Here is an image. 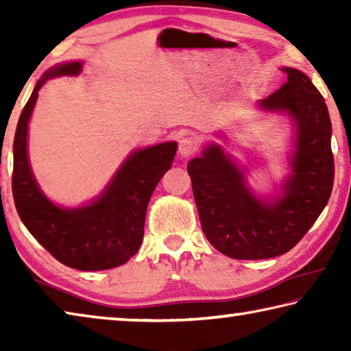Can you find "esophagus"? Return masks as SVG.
Returning a JSON list of instances; mask_svg holds the SVG:
<instances>
[{
    "label": "esophagus",
    "mask_w": 351,
    "mask_h": 351,
    "mask_svg": "<svg viewBox=\"0 0 351 351\" xmlns=\"http://www.w3.org/2000/svg\"><path fill=\"white\" fill-rule=\"evenodd\" d=\"M178 152H180L181 156L189 158L198 152V141L192 138V136H187V138H182L180 141V147H178Z\"/></svg>",
    "instance_id": "esophagus-1"
}]
</instances>
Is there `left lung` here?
<instances>
[{
    "instance_id": "1",
    "label": "left lung",
    "mask_w": 351,
    "mask_h": 351,
    "mask_svg": "<svg viewBox=\"0 0 351 351\" xmlns=\"http://www.w3.org/2000/svg\"><path fill=\"white\" fill-rule=\"evenodd\" d=\"M288 80L261 100L265 110L287 111L295 122L293 175L276 204L255 199L243 173L218 145H209L187 164L206 239L237 260L271 258L288 252L310 230L330 199L335 181L331 121L325 99L294 68Z\"/></svg>"
}]
</instances>
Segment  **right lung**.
Here are the masks:
<instances>
[{"label":"right lung","mask_w":351,"mask_h":351,"mask_svg":"<svg viewBox=\"0 0 351 351\" xmlns=\"http://www.w3.org/2000/svg\"><path fill=\"white\" fill-rule=\"evenodd\" d=\"M80 71L79 62L63 63L47 71L35 85L15 132L12 193L21 221L52 257L69 268L100 271L123 265L139 251L148 201L171 167L178 145L164 142L134 152L102 197L90 206L62 209L52 204L41 193L29 167L27 122L46 80Z\"/></svg>","instance_id":"add662e5"}]
</instances>
